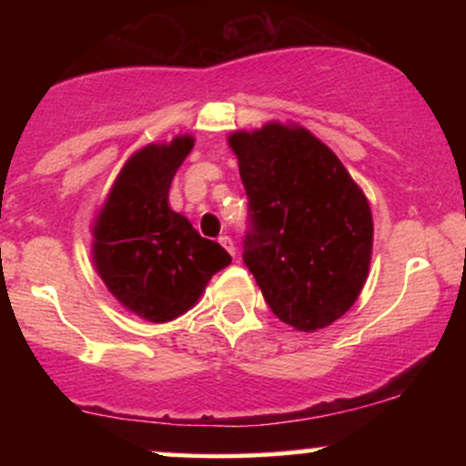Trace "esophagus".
I'll use <instances>...</instances> for the list:
<instances>
[{"instance_id":"esophagus-1","label":"esophagus","mask_w":466,"mask_h":466,"mask_svg":"<svg viewBox=\"0 0 466 466\" xmlns=\"http://www.w3.org/2000/svg\"><path fill=\"white\" fill-rule=\"evenodd\" d=\"M218 243H221L223 245V248H226L228 251H229V254H237V245H234V240L232 238H229L228 237V234H223V237H218Z\"/></svg>"}]
</instances>
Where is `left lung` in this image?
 I'll use <instances>...</instances> for the list:
<instances>
[{"mask_svg": "<svg viewBox=\"0 0 466 466\" xmlns=\"http://www.w3.org/2000/svg\"><path fill=\"white\" fill-rule=\"evenodd\" d=\"M248 195L243 263L298 330L324 329L360 298L372 254L368 199L326 144L300 127L229 136Z\"/></svg>", "mask_w": 466, "mask_h": 466, "instance_id": "8db88e82", "label": "left lung"}]
</instances>
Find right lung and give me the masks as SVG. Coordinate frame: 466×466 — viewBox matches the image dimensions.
<instances>
[{
  "label": "right lung",
  "mask_w": 466,
  "mask_h": 466,
  "mask_svg": "<svg viewBox=\"0 0 466 466\" xmlns=\"http://www.w3.org/2000/svg\"><path fill=\"white\" fill-rule=\"evenodd\" d=\"M192 137L151 144L127 162L94 228L96 269L116 300L148 322H170L199 300L203 287L232 263L168 208L175 173Z\"/></svg>",
  "instance_id": "right-lung-1"
}]
</instances>
